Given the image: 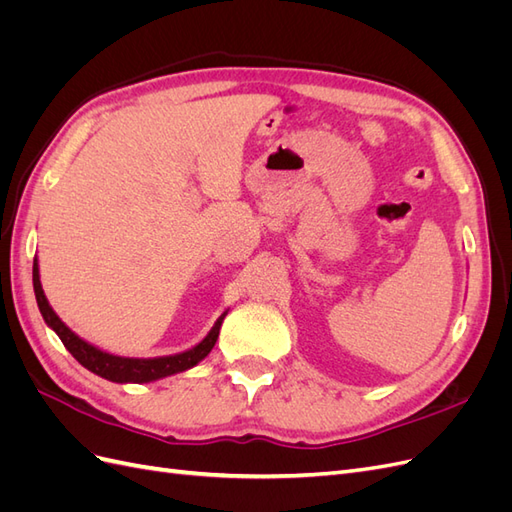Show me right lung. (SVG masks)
<instances>
[{
  "label": "right lung",
  "mask_w": 512,
  "mask_h": 512,
  "mask_svg": "<svg viewBox=\"0 0 512 512\" xmlns=\"http://www.w3.org/2000/svg\"><path fill=\"white\" fill-rule=\"evenodd\" d=\"M34 292H36V301L44 322L57 333V337L64 342V346L68 348V352L74 356V359L79 361L85 369L94 371L96 376L111 382H119V384L153 382V380L179 374V371L192 369L213 350L215 342H218L222 322L228 314L224 312L218 320H215L211 331L203 337V342H198L190 350L168 354V356H153V359H130V356H117L85 342V339H81L72 329H68L64 322H61V318L53 312V307L49 305V299H46V294L42 290L38 258H34Z\"/></svg>",
  "instance_id": "right-lung-1"
}]
</instances>
